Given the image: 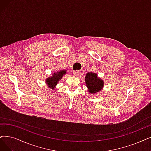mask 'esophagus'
I'll return each instance as SVG.
<instances>
[{
	"label": "esophagus",
	"instance_id": "obj_1",
	"mask_svg": "<svg viewBox=\"0 0 151 151\" xmlns=\"http://www.w3.org/2000/svg\"><path fill=\"white\" fill-rule=\"evenodd\" d=\"M80 71L79 70H76V71H74L73 74H74V76L75 77H79V75H80Z\"/></svg>",
	"mask_w": 151,
	"mask_h": 151
}]
</instances>
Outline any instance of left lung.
I'll use <instances>...</instances> for the list:
<instances>
[{
	"instance_id": "obj_1",
	"label": "left lung",
	"mask_w": 151,
	"mask_h": 151,
	"mask_svg": "<svg viewBox=\"0 0 151 151\" xmlns=\"http://www.w3.org/2000/svg\"><path fill=\"white\" fill-rule=\"evenodd\" d=\"M85 79L88 92L91 93L97 92L103 88L104 81L97 77L96 74L88 72L87 74Z\"/></svg>"
}]
</instances>
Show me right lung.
Segmentation results:
<instances>
[{
  "mask_svg": "<svg viewBox=\"0 0 151 151\" xmlns=\"http://www.w3.org/2000/svg\"><path fill=\"white\" fill-rule=\"evenodd\" d=\"M66 73L65 70H63V71H59L57 73H55L52 76V77L48 78L47 79H46V83L48 85V87H50V88H52L55 87V86L57 84V83L59 81V80L61 79L63 75H64Z\"/></svg>",
  "mask_w": 151,
  "mask_h": 151,
  "instance_id": "right-lung-1",
  "label": "right lung"
}]
</instances>
